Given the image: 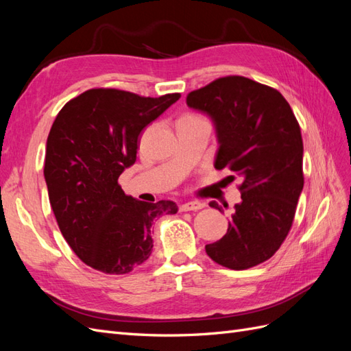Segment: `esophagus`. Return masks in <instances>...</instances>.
<instances>
[{"mask_svg":"<svg viewBox=\"0 0 351 351\" xmlns=\"http://www.w3.org/2000/svg\"><path fill=\"white\" fill-rule=\"evenodd\" d=\"M205 205L200 204V202H186V204L180 205V210L182 212H187V210H199L204 208Z\"/></svg>","mask_w":351,"mask_h":351,"instance_id":"34e87169","label":"esophagus"}]
</instances>
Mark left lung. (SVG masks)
<instances>
[{"instance_id": "left-lung-1", "label": "left lung", "mask_w": 351, "mask_h": 351, "mask_svg": "<svg viewBox=\"0 0 351 351\" xmlns=\"http://www.w3.org/2000/svg\"><path fill=\"white\" fill-rule=\"evenodd\" d=\"M186 102L215 125V168L228 167L243 180L227 234L206 244L208 256L236 271L256 267L280 249L293 224L304 183L300 125L277 89L243 76L217 79ZM209 206L222 212L217 202Z\"/></svg>"}]
</instances>
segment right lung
<instances>
[{"label":"right lung","instance_id":"right-lung-1","mask_svg":"<svg viewBox=\"0 0 351 351\" xmlns=\"http://www.w3.org/2000/svg\"><path fill=\"white\" fill-rule=\"evenodd\" d=\"M89 89L69 101L52 124L44 176L61 234L79 259L105 274H129L151 256L155 218L177 214L173 200L127 196L119 184L136 162L139 136L180 99Z\"/></svg>","mask_w":351,"mask_h":351}]
</instances>
